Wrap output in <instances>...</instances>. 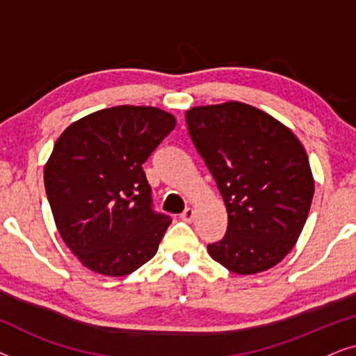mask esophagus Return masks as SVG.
<instances>
[{
	"instance_id": "34e87169",
	"label": "esophagus",
	"mask_w": 356,
	"mask_h": 356,
	"mask_svg": "<svg viewBox=\"0 0 356 356\" xmlns=\"http://www.w3.org/2000/svg\"><path fill=\"white\" fill-rule=\"evenodd\" d=\"M179 217H181V220H184V222H193V218H194V211H193L191 207H186V209H184L183 213H181V216H179Z\"/></svg>"
}]
</instances>
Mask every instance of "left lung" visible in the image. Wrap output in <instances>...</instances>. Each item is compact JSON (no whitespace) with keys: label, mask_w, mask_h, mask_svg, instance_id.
<instances>
[{"label":"left lung","mask_w":356,"mask_h":356,"mask_svg":"<svg viewBox=\"0 0 356 356\" xmlns=\"http://www.w3.org/2000/svg\"><path fill=\"white\" fill-rule=\"evenodd\" d=\"M186 123L228 213L225 236L207 245L209 254L241 275L279 264L298 240L314 194L298 138L241 102L194 106Z\"/></svg>","instance_id":"1"}]
</instances>
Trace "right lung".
Segmentation results:
<instances>
[{"label": "right lung", "instance_id": "obj_1", "mask_svg": "<svg viewBox=\"0 0 356 356\" xmlns=\"http://www.w3.org/2000/svg\"><path fill=\"white\" fill-rule=\"evenodd\" d=\"M177 120L154 106L99 110L63 131L43 179L58 232L87 269L123 277L152 259L172 218L152 209L143 163Z\"/></svg>", "mask_w": 356, "mask_h": 356}]
</instances>
